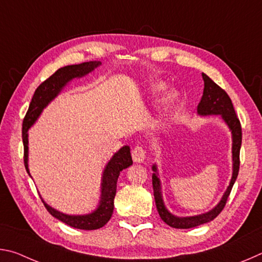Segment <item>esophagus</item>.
I'll return each instance as SVG.
<instances>
[{
  "label": "esophagus",
  "instance_id": "1",
  "mask_svg": "<svg viewBox=\"0 0 262 262\" xmlns=\"http://www.w3.org/2000/svg\"><path fill=\"white\" fill-rule=\"evenodd\" d=\"M132 156H133V161L135 163H142L145 159V150L137 145L132 151Z\"/></svg>",
  "mask_w": 262,
  "mask_h": 262
}]
</instances>
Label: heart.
I'll return each instance as SVG.
<instances>
[{
    "instance_id": "b5f03b06",
    "label": "heart",
    "mask_w": 262,
    "mask_h": 262,
    "mask_svg": "<svg viewBox=\"0 0 262 262\" xmlns=\"http://www.w3.org/2000/svg\"><path fill=\"white\" fill-rule=\"evenodd\" d=\"M165 88H166V85L164 82H152L149 84L148 90L151 95H157V94H159V92H162L163 90H165ZM177 99H178V96H177L176 92H173V91L167 92V94L164 96V98L161 103L162 111L166 112V111L170 110L171 106L177 101Z\"/></svg>"
}]
</instances>
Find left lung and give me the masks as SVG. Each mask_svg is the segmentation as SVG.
Returning <instances> with one entry per match:
<instances>
[{
	"label": "left lung",
	"instance_id": "8db88e82",
	"mask_svg": "<svg viewBox=\"0 0 262 262\" xmlns=\"http://www.w3.org/2000/svg\"><path fill=\"white\" fill-rule=\"evenodd\" d=\"M202 78L203 82H205V89H203L202 98L198 105V113L199 115H221V118L223 119L224 122L228 125L229 129L231 130L232 177L227 190H225L223 196L221 199V201L217 203V206L212 208L211 210L201 215L179 217L171 214V212L166 209L165 205H164L161 180H159L157 173V166L154 165L152 170L155 173L152 174V187L158 214L167 225H170V227L176 229H190L198 227V225L208 223V222L216 219L225 207V203H227L229 195L231 193L232 186L237 179L239 172V164H241V161H239V152H241L242 147V126L236 112H234L232 101L230 99L227 92L217 85V84L212 81L211 78L208 77L206 74H202Z\"/></svg>",
	"mask_w": 262,
	"mask_h": 262
}]
</instances>
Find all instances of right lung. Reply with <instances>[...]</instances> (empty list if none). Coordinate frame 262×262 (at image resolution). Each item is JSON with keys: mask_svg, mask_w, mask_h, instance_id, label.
I'll return each mask as SVG.
<instances>
[{"mask_svg": "<svg viewBox=\"0 0 262 262\" xmlns=\"http://www.w3.org/2000/svg\"><path fill=\"white\" fill-rule=\"evenodd\" d=\"M101 64L99 61L83 62L81 64L66 66L63 68L57 69L56 72L48 77L45 82L34 91V95L31 100L28 112L23 120V144H24V165L28 173L29 171V134L28 130L33 123L37 121L39 115L41 114L43 108L60 94L68 82L74 78H79L85 76L86 74L91 73L95 68ZM133 164L130 148L128 145L122 147L118 152L113 155L110 162L106 164L104 168L103 177H101V190H100V201L95 211L86 215H67L63 212L57 211L54 208L48 206L42 200L48 212L61 222H63L69 227L81 230H97L103 228L110 221L114 209V196L117 193V181L120 172L125 170Z\"/></svg>", "mask_w": 262, "mask_h": 262, "instance_id": "right-lung-1", "label": "right lung"}]
</instances>
